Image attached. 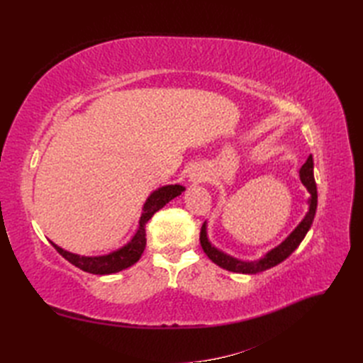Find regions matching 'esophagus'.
Instances as JSON below:
<instances>
[{
  "instance_id": "1",
  "label": "esophagus",
  "mask_w": 363,
  "mask_h": 363,
  "mask_svg": "<svg viewBox=\"0 0 363 363\" xmlns=\"http://www.w3.org/2000/svg\"><path fill=\"white\" fill-rule=\"evenodd\" d=\"M203 174L201 172H199V171H191L189 172V180L191 182H194V183H200V182H203Z\"/></svg>"
}]
</instances>
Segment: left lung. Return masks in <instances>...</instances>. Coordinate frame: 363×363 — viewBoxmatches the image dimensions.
Listing matches in <instances>:
<instances>
[{"label":"left lung","mask_w":363,"mask_h":363,"mask_svg":"<svg viewBox=\"0 0 363 363\" xmlns=\"http://www.w3.org/2000/svg\"><path fill=\"white\" fill-rule=\"evenodd\" d=\"M300 179H301V183L306 186L307 191H309V194H311L309 212L306 213L303 221L298 225H296L294 232L286 239H284L279 247L271 250L269 252H267V256H263L262 259H259L256 262L238 260L232 256L225 255V252L216 250L211 242H208L207 233H206V223H204L203 227H201V233H200V242H201V247L207 255V257L211 259L213 263H216L218 267H221L227 271L239 272V274H257V272H262V271H267L272 267L279 265V263H281L286 257H289L292 252L296 248H298V245L301 244V240L304 239L307 232H309V228L313 223L315 213H316L318 192H316V183H315V177H313V159H312V156H309V159H307L306 163L301 167Z\"/></svg>","instance_id":"8db88e82"}]
</instances>
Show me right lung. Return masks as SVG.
<instances>
[{
	"label": "right lung",
	"mask_w": 363,
	"mask_h": 363,
	"mask_svg": "<svg viewBox=\"0 0 363 363\" xmlns=\"http://www.w3.org/2000/svg\"><path fill=\"white\" fill-rule=\"evenodd\" d=\"M184 191L183 186L180 184H168L163 186V188H159L157 191L152 192L148 200L144 204V208H142V216L139 219V228L133 239L130 240L127 245L123 248H119L111 255L106 256H94V257H87V256H79V255H72L69 251H65L63 248L57 247L56 244H52V247L59 251V255H62L68 262H71L74 267L80 268L82 271L91 272V274H100V276H106V274H113L118 271H123L140 259L142 252L145 250L147 245V233H145V224L150 221L151 216L155 215L157 211L174 200L175 196H179Z\"/></svg>",
	"instance_id": "right-lung-1"
}]
</instances>
